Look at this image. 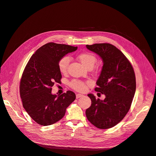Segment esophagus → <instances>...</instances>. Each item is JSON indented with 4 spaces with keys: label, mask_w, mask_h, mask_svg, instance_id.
<instances>
[{
    "label": "esophagus",
    "mask_w": 156,
    "mask_h": 156,
    "mask_svg": "<svg viewBox=\"0 0 156 156\" xmlns=\"http://www.w3.org/2000/svg\"><path fill=\"white\" fill-rule=\"evenodd\" d=\"M76 99H78V98H80V97H81L82 96H83L82 94H76Z\"/></svg>",
    "instance_id": "obj_1"
}]
</instances>
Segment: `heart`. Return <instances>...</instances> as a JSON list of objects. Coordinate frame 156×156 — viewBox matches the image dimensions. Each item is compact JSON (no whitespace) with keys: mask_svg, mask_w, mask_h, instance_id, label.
<instances>
[{"mask_svg":"<svg viewBox=\"0 0 156 156\" xmlns=\"http://www.w3.org/2000/svg\"><path fill=\"white\" fill-rule=\"evenodd\" d=\"M78 58L88 69L92 68L97 62V57L91 52L81 53L78 55ZM70 61L71 59L68 56H64L59 61L58 68L62 74H64L67 72ZM70 87L78 92H84L87 88L85 82L77 79L73 80L71 81Z\"/></svg>","mask_w":156,"mask_h":156,"instance_id":"b5f03b06","label":"heart"}]
</instances>
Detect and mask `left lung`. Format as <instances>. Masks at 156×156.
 <instances>
[{"instance_id": "obj_1", "label": "left lung", "mask_w": 156, "mask_h": 156, "mask_svg": "<svg viewBox=\"0 0 156 156\" xmlns=\"http://www.w3.org/2000/svg\"><path fill=\"white\" fill-rule=\"evenodd\" d=\"M86 47L102 59L103 66L95 90L104 94L105 98L102 101L88 94L92 104L85 114L93 125L108 129L119 123L130 109L136 90L135 72L126 56L113 45L95 44Z\"/></svg>"}]
</instances>
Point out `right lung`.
Returning a JSON list of instances; mask_svg holds the SVG:
<instances>
[{"instance_id":"add662e5","label":"right lung","mask_w":156,"mask_h":156,"mask_svg":"<svg viewBox=\"0 0 156 156\" xmlns=\"http://www.w3.org/2000/svg\"><path fill=\"white\" fill-rule=\"evenodd\" d=\"M77 48L47 43L32 55L23 71L20 86L23 106L40 125H53L61 119L66 108L76 99L75 94L70 90L59 96L52 94V87L61 82L59 61Z\"/></svg>"}]
</instances>
